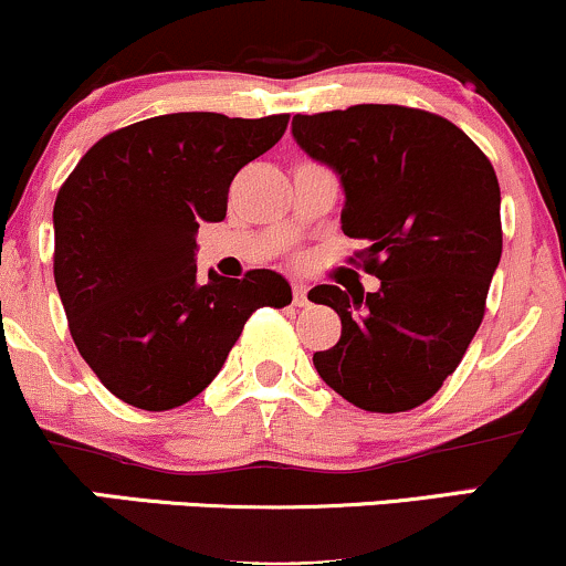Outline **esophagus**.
<instances>
[{
  "mask_svg": "<svg viewBox=\"0 0 566 566\" xmlns=\"http://www.w3.org/2000/svg\"><path fill=\"white\" fill-rule=\"evenodd\" d=\"M292 303H295V305L308 303V284L292 282Z\"/></svg>",
  "mask_w": 566,
  "mask_h": 566,
  "instance_id": "obj_1",
  "label": "esophagus"
}]
</instances>
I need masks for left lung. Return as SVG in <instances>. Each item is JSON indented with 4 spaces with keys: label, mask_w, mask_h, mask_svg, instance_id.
I'll return each instance as SVG.
<instances>
[{
    "label": "left lung",
    "mask_w": 566,
    "mask_h": 566,
    "mask_svg": "<svg viewBox=\"0 0 566 566\" xmlns=\"http://www.w3.org/2000/svg\"><path fill=\"white\" fill-rule=\"evenodd\" d=\"M292 136L337 174L339 223L364 242L350 263L379 279L377 292H308L343 322L313 366L364 411L417 408L455 371L485 316L503 244L493 166L451 120L400 105L295 115Z\"/></svg>",
    "instance_id": "obj_1"
}]
</instances>
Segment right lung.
Segmentation results:
<instances>
[{
	"label": "right lung",
	"mask_w": 566,
	"mask_h": 566,
	"mask_svg": "<svg viewBox=\"0 0 566 566\" xmlns=\"http://www.w3.org/2000/svg\"><path fill=\"white\" fill-rule=\"evenodd\" d=\"M290 115L171 113L102 136L54 200V284L73 343L128 406L168 411L221 371L250 313L292 303L287 279H197V229L227 218L229 184Z\"/></svg>",
	"instance_id": "add662e5"
}]
</instances>
